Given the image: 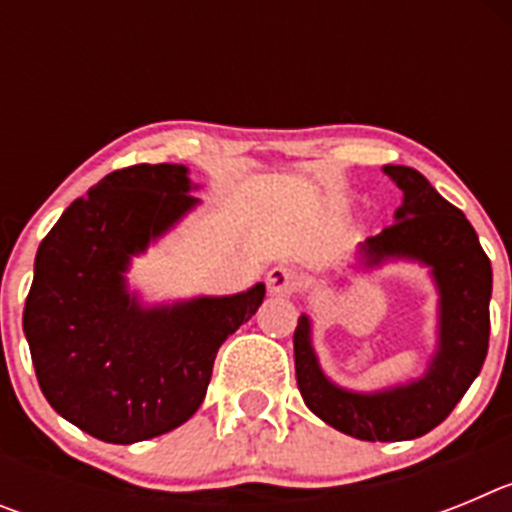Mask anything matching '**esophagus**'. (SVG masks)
Masks as SVG:
<instances>
[{"label":"esophagus","instance_id":"34e87169","mask_svg":"<svg viewBox=\"0 0 512 512\" xmlns=\"http://www.w3.org/2000/svg\"><path fill=\"white\" fill-rule=\"evenodd\" d=\"M266 284H269L271 295H292L300 284V274L289 266H274V269L266 274Z\"/></svg>","mask_w":512,"mask_h":512}]
</instances>
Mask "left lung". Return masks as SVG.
<instances>
[{"label": "left lung", "instance_id": "8db88e82", "mask_svg": "<svg viewBox=\"0 0 512 512\" xmlns=\"http://www.w3.org/2000/svg\"><path fill=\"white\" fill-rule=\"evenodd\" d=\"M382 171L402 189V205L390 228L359 243L356 269L392 261L428 269L438 292L436 351L410 382L374 392L346 390L323 372L310 318L300 315L295 372L305 405L330 428L361 441H413L449 418L485 364L492 266L464 212L443 200L420 171L395 164Z\"/></svg>", "mask_w": 512, "mask_h": 512}]
</instances>
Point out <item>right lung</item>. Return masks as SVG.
Returning <instances> with one entry per match:
<instances>
[{
  "mask_svg": "<svg viewBox=\"0 0 512 512\" xmlns=\"http://www.w3.org/2000/svg\"><path fill=\"white\" fill-rule=\"evenodd\" d=\"M187 166L138 164L71 202L35 256L25 330L45 400L107 443L187 423L205 400L217 348L266 287L146 305L128 284L135 256L200 205Z\"/></svg>",
  "mask_w": 512,
  "mask_h": 512,
  "instance_id": "1",
  "label": "right lung"
}]
</instances>
